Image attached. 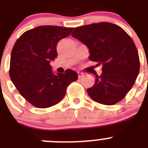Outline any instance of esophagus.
I'll list each match as a JSON object with an SVG mask.
<instances>
[{
    "instance_id": "1",
    "label": "esophagus",
    "mask_w": 148,
    "mask_h": 148,
    "mask_svg": "<svg viewBox=\"0 0 148 148\" xmlns=\"http://www.w3.org/2000/svg\"><path fill=\"white\" fill-rule=\"evenodd\" d=\"M84 74L83 73H81V72H78V78H82V77L84 76Z\"/></svg>"
}]
</instances>
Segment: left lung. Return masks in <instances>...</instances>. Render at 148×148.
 <instances>
[{"label":"left lung","instance_id":"left-lung-1","mask_svg":"<svg viewBox=\"0 0 148 148\" xmlns=\"http://www.w3.org/2000/svg\"><path fill=\"white\" fill-rule=\"evenodd\" d=\"M71 35L88 48L89 59L102 65V73L87 89L93 101L113 105L125 97L139 73V58L135 44L121 27L101 22L76 27Z\"/></svg>","mask_w":148,"mask_h":148}]
</instances>
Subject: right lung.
<instances>
[{
    "label": "right lung",
    "instance_id": "obj_1",
    "mask_svg": "<svg viewBox=\"0 0 148 148\" xmlns=\"http://www.w3.org/2000/svg\"><path fill=\"white\" fill-rule=\"evenodd\" d=\"M73 28L40 26L27 30L16 40L10 58V76L27 101L38 108L58 104L66 87L78 79L76 72L55 73L50 61L57 57L58 41L67 37Z\"/></svg>",
    "mask_w": 148,
    "mask_h": 148
}]
</instances>
